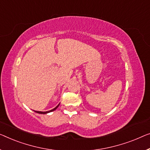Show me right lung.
Segmentation results:
<instances>
[{
	"instance_id": "1",
	"label": "right lung",
	"mask_w": 150,
	"mask_h": 150,
	"mask_svg": "<svg viewBox=\"0 0 150 150\" xmlns=\"http://www.w3.org/2000/svg\"><path fill=\"white\" fill-rule=\"evenodd\" d=\"M59 104L58 105V106H57V107H55L54 108H53L52 110H49V111H46V112H40V111H35V112H37V113H38V114H46V113H48V112H52V111H54V110H55L56 109H57L58 107H59Z\"/></svg>"
}]
</instances>
